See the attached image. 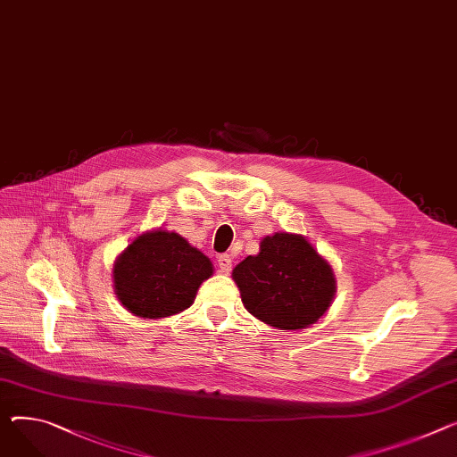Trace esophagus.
I'll use <instances>...</instances> for the list:
<instances>
[{
	"mask_svg": "<svg viewBox=\"0 0 457 457\" xmlns=\"http://www.w3.org/2000/svg\"><path fill=\"white\" fill-rule=\"evenodd\" d=\"M217 262H219V268H220V271L222 273H229L231 271V268H233V264H231V257L229 255H219L217 257Z\"/></svg>",
	"mask_w": 457,
	"mask_h": 457,
	"instance_id": "esophagus-1",
	"label": "esophagus"
}]
</instances>
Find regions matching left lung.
Segmentation results:
<instances>
[{
    "instance_id": "obj_1",
    "label": "left lung",
    "mask_w": 457,
    "mask_h": 457,
    "mask_svg": "<svg viewBox=\"0 0 457 457\" xmlns=\"http://www.w3.org/2000/svg\"><path fill=\"white\" fill-rule=\"evenodd\" d=\"M231 278L246 311L281 330L316 323L337 292L330 264L305 237L294 233L264 237L261 252L238 262Z\"/></svg>"
}]
</instances>
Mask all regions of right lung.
<instances>
[{
    "mask_svg": "<svg viewBox=\"0 0 457 457\" xmlns=\"http://www.w3.org/2000/svg\"><path fill=\"white\" fill-rule=\"evenodd\" d=\"M211 276V261L184 237L167 229L139 235L113 262L120 305L148 320L189 309L200 285Z\"/></svg>",
    "mask_w": 457,
    "mask_h": 457,
    "instance_id": "right-lung-1",
    "label": "right lung"
}]
</instances>
